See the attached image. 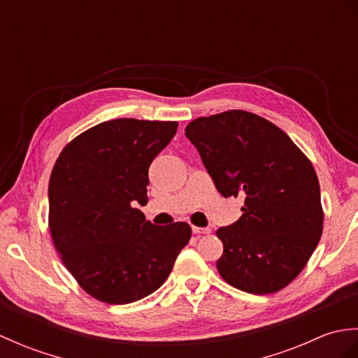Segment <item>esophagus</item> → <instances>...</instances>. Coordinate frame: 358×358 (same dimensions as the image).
<instances>
[{
	"instance_id": "obj_1",
	"label": "esophagus",
	"mask_w": 358,
	"mask_h": 358,
	"mask_svg": "<svg viewBox=\"0 0 358 358\" xmlns=\"http://www.w3.org/2000/svg\"><path fill=\"white\" fill-rule=\"evenodd\" d=\"M192 232H194L195 235H206V234H210V229H209V227L192 226Z\"/></svg>"
}]
</instances>
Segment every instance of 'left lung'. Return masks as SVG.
<instances>
[{
    "label": "left lung",
    "mask_w": 358,
    "mask_h": 358,
    "mask_svg": "<svg viewBox=\"0 0 358 358\" xmlns=\"http://www.w3.org/2000/svg\"><path fill=\"white\" fill-rule=\"evenodd\" d=\"M186 136L217 191L245 199L237 222L217 231L220 275L249 294L281 291L305 269L323 232L313 163L280 127L246 110L196 118Z\"/></svg>",
    "instance_id": "8db88e82"
}]
</instances>
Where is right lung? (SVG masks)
I'll list each match as a JSON object with an SVG mask.
<instances>
[{
    "mask_svg": "<svg viewBox=\"0 0 358 358\" xmlns=\"http://www.w3.org/2000/svg\"><path fill=\"white\" fill-rule=\"evenodd\" d=\"M177 121L117 118L66 144L49 180V231L62 262L90 296L127 305L155 292L189 240L183 222L155 226L148 203L149 166Z\"/></svg>",
    "mask_w": 358,
    "mask_h": 358,
    "instance_id": "right-lung-1",
    "label": "right lung"
}]
</instances>
